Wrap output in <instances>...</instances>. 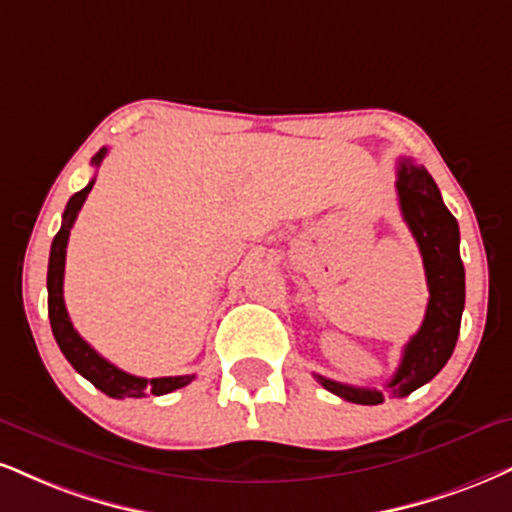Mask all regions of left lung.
Instances as JSON below:
<instances>
[{"instance_id": "1", "label": "left lung", "mask_w": 512, "mask_h": 512, "mask_svg": "<svg viewBox=\"0 0 512 512\" xmlns=\"http://www.w3.org/2000/svg\"><path fill=\"white\" fill-rule=\"evenodd\" d=\"M400 212L420 245L427 274V315L415 336L405 343L400 365L386 391L350 386L341 381L315 377L326 391L357 405H379L386 396H410L432 381L453 355L465 310V267L460 260L458 221L443 205L439 188L424 166L400 159L396 178Z\"/></svg>"}]
</instances>
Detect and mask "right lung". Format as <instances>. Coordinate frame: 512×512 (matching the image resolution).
I'll return each mask as SVG.
<instances>
[{
	"label": "right lung",
	"instance_id": "1",
	"mask_svg": "<svg viewBox=\"0 0 512 512\" xmlns=\"http://www.w3.org/2000/svg\"><path fill=\"white\" fill-rule=\"evenodd\" d=\"M104 155H107V147H102L95 157H92V164L100 166ZM95 186V178L78 190L76 195H71V200L66 202L64 219H61V229L52 240V250H49V267H47V307H49V324H52V334L57 338V346L61 348L66 360L71 362L73 369L90 381L95 389L112 398H143L147 393L152 396H164V393H171L176 389H183L190 381L195 379V374H186V377H157V379H143L133 377V374L123 372L116 365L97 353L95 348L90 346L85 338L73 329L69 312H66L64 305V264H66V245H69L71 226L76 221L80 207H83L85 197Z\"/></svg>",
	"mask_w": 512,
	"mask_h": 512
}]
</instances>
